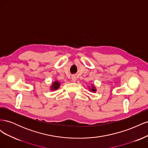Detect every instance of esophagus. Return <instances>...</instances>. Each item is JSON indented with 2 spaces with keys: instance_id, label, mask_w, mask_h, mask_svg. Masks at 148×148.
<instances>
[{
  "instance_id": "34e87169",
  "label": "esophagus",
  "mask_w": 148,
  "mask_h": 148,
  "mask_svg": "<svg viewBox=\"0 0 148 148\" xmlns=\"http://www.w3.org/2000/svg\"><path fill=\"white\" fill-rule=\"evenodd\" d=\"M71 80H72L73 82H75L76 80H77V78H76L75 76H73L72 77H71Z\"/></svg>"
}]
</instances>
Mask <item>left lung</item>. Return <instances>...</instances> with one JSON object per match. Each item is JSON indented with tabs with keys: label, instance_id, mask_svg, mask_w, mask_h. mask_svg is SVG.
I'll list each match as a JSON object with an SVG mask.
<instances>
[{
	"label": "left lung",
	"instance_id": "left-lung-1",
	"mask_svg": "<svg viewBox=\"0 0 148 148\" xmlns=\"http://www.w3.org/2000/svg\"><path fill=\"white\" fill-rule=\"evenodd\" d=\"M89 90H90L91 91H92V92H96V88L93 86V85H92V86H91V88L89 89Z\"/></svg>",
	"mask_w": 148,
	"mask_h": 148
}]
</instances>
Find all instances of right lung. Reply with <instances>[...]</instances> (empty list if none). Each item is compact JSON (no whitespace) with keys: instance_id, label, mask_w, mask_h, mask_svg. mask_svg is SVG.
Returning a JSON list of instances; mask_svg holds the SVG:
<instances>
[{"instance_id":"1","label":"right lung","mask_w":148,"mask_h":148,"mask_svg":"<svg viewBox=\"0 0 148 148\" xmlns=\"http://www.w3.org/2000/svg\"><path fill=\"white\" fill-rule=\"evenodd\" d=\"M60 85V82H57V81H56V82H54L52 83V86H51V90H52V91L53 90H56V89H57L58 88H59Z\"/></svg>"}]
</instances>
